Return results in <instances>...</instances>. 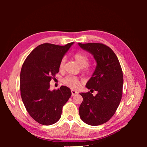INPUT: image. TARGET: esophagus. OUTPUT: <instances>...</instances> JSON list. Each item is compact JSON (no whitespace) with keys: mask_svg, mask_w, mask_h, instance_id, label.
<instances>
[{"mask_svg":"<svg viewBox=\"0 0 147 147\" xmlns=\"http://www.w3.org/2000/svg\"><path fill=\"white\" fill-rule=\"evenodd\" d=\"M71 94H72V96H74L78 94V92L76 91H75V90H71Z\"/></svg>","mask_w":147,"mask_h":147,"instance_id":"1","label":"esophagus"}]
</instances>
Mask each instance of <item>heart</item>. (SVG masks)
Here are the masks:
<instances>
[{"label": "heart", "mask_w": 147, "mask_h": 147, "mask_svg": "<svg viewBox=\"0 0 147 147\" xmlns=\"http://www.w3.org/2000/svg\"><path fill=\"white\" fill-rule=\"evenodd\" d=\"M73 58L76 62L82 67V72L84 74H90L93 73V68L89 63V57L85 53L78 52L73 55ZM65 59H62L59 64V69L60 71H63L65 66ZM63 83L67 86L72 89H76L81 85V82L78 78L73 76H67L63 79Z\"/></svg>", "instance_id": "heart-1"}]
</instances>
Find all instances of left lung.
<instances>
[{"mask_svg": "<svg viewBox=\"0 0 147 147\" xmlns=\"http://www.w3.org/2000/svg\"><path fill=\"white\" fill-rule=\"evenodd\" d=\"M78 45L93 55L97 64L86 85L90 91L80 93L83 102L79 108L80 116L89 125H100L113 116L120 104L123 71L116 55L108 46L101 43H79ZM93 91L98 92L95 96L92 94Z\"/></svg>", "mask_w": 147, "mask_h": 147, "instance_id": "8db88e82", "label": "left lung"}]
</instances>
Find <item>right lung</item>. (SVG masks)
Listing matches in <instances>:
<instances>
[{
  "mask_svg": "<svg viewBox=\"0 0 147 147\" xmlns=\"http://www.w3.org/2000/svg\"><path fill=\"white\" fill-rule=\"evenodd\" d=\"M73 44L43 43L33 50L22 65V100L30 116L43 125H51L60 119L62 107L71 96V90L65 86L51 91L49 83L59 73V62Z\"/></svg>",
  "mask_w": 147,
  "mask_h": 147,
  "instance_id": "right-lung-1",
  "label": "right lung"
}]
</instances>
